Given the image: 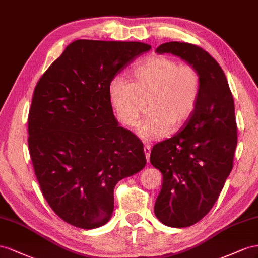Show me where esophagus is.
Masks as SVG:
<instances>
[{
  "instance_id": "obj_1",
  "label": "esophagus",
  "mask_w": 258,
  "mask_h": 258,
  "mask_svg": "<svg viewBox=\"0 0 258 258\" xmlns=\"http://www.w3.org/2000/svg\"><path fill=\"white\" fill-rule=\"evenodd\" d=\"M144 152H145V156H146L147 162H149V159H150V152H151L150 146H148V145H145V146H144Z\"/></svg>"
}]
</instances>
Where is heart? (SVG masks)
Instances as JSON below:
<instances>
[{
  "mask_svg": "<svg viewBox=\"0 0 258 258\" xmlns=\"http://www.w3.org/2000/svg\"><path fill=\"white\" fill-rule=\"evenodd\" d=\"M132 82L114 77L108 85V97L116 120L132 128L137 124L148 100L149 115L138 127L145 142L164 138L192 116L200 95V76L190 66H180L173 58L154 55L139 62L132 71Z\"/></svg>",
  "mask_w": 258,
  "mask_h": 258,
  "instance_id": "1",
  "label": "heart"
}]
</instances>
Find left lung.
<instances>
[{
    "mask_svg": "<svg viewBox=\"0 0 258 258\" xmlns=\"http://www.w3.org/2000/svg\"><path fill=\"white\" fill-rule=\"evenodd\" d=\"M156 51L179 57L200 76L192 116L179 133L154 145L150 154L151 164L163 175L154 214L165 226L183 228L211 211L232 170L237 147L233 97L223 69L201 47L167 42Z\"/></svg>",
    "mask_w": 258,
    "mask_h": 258,
    "instance_id": "obj_1",
    "label": "left lung"
}]
</instances>
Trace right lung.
Instances as JSON below:
<instances>
[{
  "label": "right lung",
  "instance_id": "add662e5",
  "mask_svg": "<svg viewBox=\"0 0 258 258\" xmlns=\"http://www.w3.org/2000/svg\"><path fill=\"white\" fill-rule=\"evenodd\" d=\"M150 48L142 42L78 40L35 86L29 151L44 198L66 223L81 229L107 224L117 181L146 165L142 142L114 117L108 85Z\"/></svg>",
  "mask_w": 258,
  "mask_h": 258
}]
</instances>
